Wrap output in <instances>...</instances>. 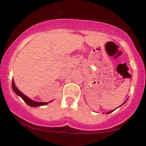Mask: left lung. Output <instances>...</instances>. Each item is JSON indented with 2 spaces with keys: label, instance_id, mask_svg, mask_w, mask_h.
I'll return each mask as SVG.
<instances>
[{
  "label": "left lung",
  "instance_id": "obj_1",
  "mask_svg": "<svg viewBox=\"0 0 146 146\" xmlns=\"http://www.w3.org/2000/svg\"><path fill=\"white\" fill-rule=\"evenodd\" d=\"M125 102H126V101H125ZM125 102H124V103H125ZM124 103H123V104H124ZM113 110H112V111H110V112H108V113H107L106 114H109V113H111V112H113Z\"/></svg>",
  "mask_w": 146,
  "mask_h": 146
}]
</instances>
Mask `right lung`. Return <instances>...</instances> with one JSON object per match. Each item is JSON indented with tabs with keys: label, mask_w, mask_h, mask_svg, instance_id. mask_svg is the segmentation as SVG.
I'll return each instance as SVG.
<instances>
[{
	"label": "right lung",
	"mask_w": 146,
	"mask_h": 146,
	"mask_svg": "<svg viewBox=\"0 0 146 146\" xmlns=\"http://www.w3.org/2000/svg\"><path fill=\"white\" fill-rule=\"evenodd\" d=\"M12 88H13V90H14V91L16 93V94L18 95V96L21 97V98L23 99V100H24V102H25V103H26L28 106H29L37 107V106H40L46 105L48 104V102H35V101H33V100H31V99L28 98V97H27L26 95L23 94L21 91H20V90H18L17 88H16V86H15L14 82L13 81V80H12Z\"/></svg>",
	"instance_id": "right-lung-1"
}]
</instances>
